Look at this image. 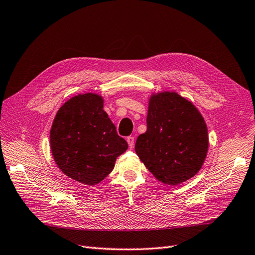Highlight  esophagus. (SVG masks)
Instances as JSON below:
<instances>
[{"label":"esophagus","instance_id":"34e87169","mask_svg":"<svg viewBox=\"0 0 255 255\" xmlns=\"http://www.w3.org/2000/svg\"><path fill=\"white\" fill-rule=\"evenodd\" d=\"M127 141H128V143L129 149H133V148H134V137H132V136L128 137V138H127Z\"/></svg>","mask_w":255,"mask_h":255}]
</instances>
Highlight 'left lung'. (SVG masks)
<instances>
[{
  "instance_id": "1",
  "label": "left lung",
  "mask_w": 255,
  "mask_h": 255,
  "mask_svg": "<svg viewBox=\"0 0 255 255\" xmlns=\"http://www.w3.org/2000/svg\"><path fill=\"white\" fill-rule=\"evenodd\" d=\"M207 126L194 103L175 91L152 92L146 132L135 151L158 181L179 185L202 168L208 151Z\"/></svg>"
}]
</instances>
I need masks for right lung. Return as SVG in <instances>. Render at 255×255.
I'll use <instances>...</instances> for the list:
<instances>
[{"mask_svg": "<svg viewBox=\"0 0 255 255\" xmlns=\"http://www.w3.org/2000/svg\"><path fill=\"white\" fill-rule=\"evenodd\" d=\"M103 106L101 95L74 96L58 110L50 130L52 156L60 171L87 186L103 181L128 146Z\"/></svg>", "mask_w": 255, "mask_h": 255, "instance_id": "add662e5", "label": "right lung"}]
</instances>
